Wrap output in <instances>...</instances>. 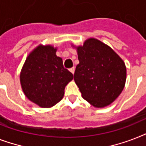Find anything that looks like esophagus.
Listing matches in <instances>:
<instances>
[{
    "mask_svg": "<svg viewBox=\"0 0 146 146\" xmlns=\"http://www.w3.org/2000/svg\"><path fill=\"white\" fill-rule=\"evenodd\" d=\"M70 71L71 73H72L73 74V73H74V72H75V67L73 66V67H72V68L70 69Z\"/></svg>",
    "mask_w": 146,
    "mask_h": 146,
    "instance_id": "34e87169",
    "label": "esophagus"
}]
</instances>
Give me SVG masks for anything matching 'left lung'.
<instances>
[{
  "mask_svg": "<svg viewBox=\"0 0 146 146\" xmlns=\"http://www.w3.org/2000/svg\"><path fill=\"white\" fill-rule=\"evenodd\" d=\"M79 64L74 81L82 98L98 108L108 106L120 96L127 79V68L119 55L99 40L90 38L75 47Z\"/></svg>",
  "mask_w": 146,
  "mask_h": 146,
  "instance_id": "obj_1",
  "label": "left lung"
}]
</instances>
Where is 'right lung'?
Instances as JSON below:
<instances>
[{
  "instance_id": "obj_1",
  "label": "right lung",
  "mask_w": 146,
  "mask_h": 146,
  "mask_svg": "<svg viewBox=\"0 0 146 146\" xmlns=\"http://www.w3.org/2000/svg\"><path fill=\"white\" fill-rule=\"evenodd\" d=\"M56 51L57 48L50 44H39L26 57L19 76L25 96L41 108L58 103L64 97L66 86L73 79Z\"/></svg>"
}]
</instances>
